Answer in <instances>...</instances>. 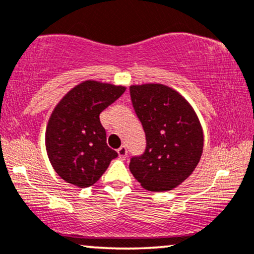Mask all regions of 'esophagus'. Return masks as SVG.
<instances>
[{"mask_svg": "<svg viewBox=\"0 0 254 254\" xmlns=\"http://www.w3.org/2000/svg\"><path fill=\"white\" fill-rule=\"evenodd\" d=\"M117 152H118L119 158H122V160H124V158L127 157V148H125L124 145L121 146V148H119L117 150Z\"/></svg>", "mask_w": 254, "mask_h": 254, "instance_id": "obj_1", "label": "esophagus"}]
</instances>
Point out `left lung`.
<instances>
[{"instance_id": "1", "label": "left lung", "mask_w": 254, "mask_h": 254, "mask_svg": "<svg viewBox=\"0 0 254 254\" xmlns=\"http://www.w3.org/2000/svg\"><path fill=\"white\" fill-rule=\"evenodd\" d=\"M146 148L130 161V172L143 188L167 191L190 176L203 150V131L194 109L177 91L162 84L130 86Z\"/></svg>"}]
</instances>
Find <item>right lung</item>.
Masks as SVG:
<instances>
[{
	"mask_svg": "<svg viewBox=\"0 0 254 254\" xmlns=\"http://www.w3.org/2000/svg\"><path fill=\"white\" fill-rule=\"evenodd\" d=\"M124 92V86L86 80L54 108L46 129V150L54 170L66 182L90 187L118 156L106 144L99 115Z\"/></svg>",
	"mask_w": 254,
	"mask_h": 254,
	"instance_id": "add662e5",
	"label": "right lung"
}]
</instances>
